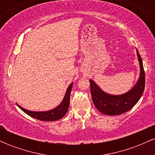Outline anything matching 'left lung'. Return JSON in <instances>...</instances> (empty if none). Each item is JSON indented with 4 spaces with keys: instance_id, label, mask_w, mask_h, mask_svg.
Segmentation results:
<instances>
[{
    "instance_id": "left-lung-1",
    "label": "left lung",
    "mask_w": 155,
    "mask_h": 155,
    "mask_svg": "<svg viewBox=\"0 0 155 155\" xmlns=\"http://www.w3.org/2000/svg\"><path fill=\"white\" fill-rule=\"evenodd\" d=\"M140 65L139 79L135 86L126 93L113 95L106 93L90 79V92L93 104L97 109L106 115H120L129 111L136 105L143 94L145 87V72L140 55L136 49Z\"/></svg>"
}]
</instances>
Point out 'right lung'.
Here are the masks:
<instances>
[{
	"label": "right lung",
	"instance_id": "add662e5",
	"mask_svg": "<svg viewBox=\"0 0 155 155\" xmlns=\"http://www.w3.org/2000/svg\"><path fill=\"white\" fill-rule=\"evenodd\" d=\"M73 83L69 85L68 87L66 92H65V97H64L63 101L60 103V104L58 106H57L55 108L49 110L47 111H29V110L25 109V108H22V106H18V107L20 108L22 111L25 113L27 114L28 115L31 116L33 118L37 119L41 121H56L60 120V119L63 118L65 116V114L67 113L68 110L69 104H70V95L71 92Z\"/></svg>",
	"mask_w": 155,
	"mask_h": 155
}]
</instances>
